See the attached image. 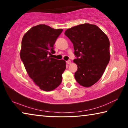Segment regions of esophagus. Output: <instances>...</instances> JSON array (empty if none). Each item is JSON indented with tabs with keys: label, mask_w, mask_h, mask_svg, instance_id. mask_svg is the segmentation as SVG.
I'll use <instances>...</instances> for the list:
<instances>
[{
	"label": "esophagus",
	"mask_w": 128,
	"mask_h": 128,
	"mask_svg": "<svg viewBox=\"0 0 128 128\" xmlns=\"http://www.w3.org/2000/svg\"><path fill=\"white\" fill-rule=\"evenodd\" d=\"M66 63L68 64H70V63H71V62H70V60H68V61H66Z\"/></svg>",
	"instance_id": "obj_1"
}]
</instances>
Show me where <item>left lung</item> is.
<instances>
[{"mask_svg":"<svg viewBox=\"0 0 128 128\" xmlns=\"http://www.w3.org/2000/svg\"><path fill=\"white\" fill-rule=\"evenodd\" d=\"M74 47L77 65L74 77L80 85L90 87L102 76L110 62V40L96 25L84 24L66 30Z\"/></svg>","mask_w":128,"mask_h":128,"instance_id":"obj_1","label":"left lung"}]
</instances>
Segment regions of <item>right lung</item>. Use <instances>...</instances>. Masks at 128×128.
<instances>
[{"mask_svg":"<svg viewBox=\"0 0 128 128\" xmlns=\"http://www.w3.org/2000/svg\"><path fill=\"white\" fill-rule=\"evenodd\" d=\"M62 32L40 24L32 27L24 36L20 58L29 77L41 90L52 91L62 81L66 68L64 60L51 58L54 44Z\"/></svg>","mask_w":128,"mask_h":128,"instance_id":"add662e5","label":"right lung"}]
</instances>
